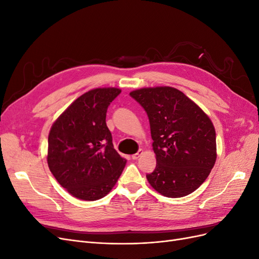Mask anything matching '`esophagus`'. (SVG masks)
I'll list each match as a JSON object with an SVG mask.
<instances>
[{
    "label": "esophagus",
    "mask_w": 259,
    "mask_h": 259,
    "mask_svg": "<svg viewBox=\"0 0 259 259\" xmlns=\"http://www.w3.org/2000/svg\"><path fill=\"white\" fill-rule=\"evenodd\" d=\"M144 153V150H142V149H140V150L137 152V153H135V154H133L132 155V158L134 159V160H137V159H139L140 156H142V154Z\"/></svg>",
    "instance_id": "1"
}]
</instances>
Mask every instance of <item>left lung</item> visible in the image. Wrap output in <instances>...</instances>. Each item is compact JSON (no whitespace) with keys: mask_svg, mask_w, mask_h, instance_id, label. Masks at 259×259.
<instances>
[{"mask_svg":"<svg viewBox=\"0 0 259 259\" xmlns=\"http://www.w3.org/2000/svg\"><path fill=\"white\" fill-rule=\"evenodd\" d=\"M130 95L150 122L156 166L147 179L167 198H182L205 182L217 158L216 132L208 115L170 86L135 90Z\"/></svg>","mask_w":259,"mask_h":259,"instance_id":"left-lung-1","label":"left lung"}]
</instances>
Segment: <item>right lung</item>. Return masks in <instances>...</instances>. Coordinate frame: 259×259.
<instances>
[{"mask_svg": "<svg viewBox=\"0 0 259 259\" xmlns=\"http://www.w3.org/2000/svg\"><path fill=\"white\" fill-rule=\"evenodd\" d=\"M121 93L94 89L76 98L52 125L48 164L61 187L84 201H96L112 190L126 159L116 152L106 124L108 106Z\"/></svg>", "mask_w": 259, "mask_h": 259, "instance_id": "obj_1", "label": "right lung"}]
</instances>
